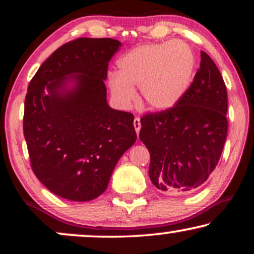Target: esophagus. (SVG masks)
<instances>
[{
  "instance_id": "obj_1",
  "label": "esophagus",
  "mask_w": 254,
  "mask_h": 254,
  "mask_svg": "<svg viewBox=\"0 0 254 254\" xmlns=\"http://www.w3.org/2000/svg\"><path fill=\"white\" fill-rule=\"evenodd\" d=\"M133 125H134L135 130H136V133L138 134V131H140V129H141V121H140V118H135Z\"/></svg>"
}]
</instances>
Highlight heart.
Here are the masks:
<instances>
[{
    "label": "heart",
    "instance_id": "b5f03b06",
    "mask_svg": "<svg viewBox=\"0 0 254 254\" xmlns=\"http://www.w3.org/2000/svg\"><path fill=\"white\" fill-rule=\"evenodd\" d=\"M119 74H111L110 89L118 102L130 105L140 86L149 109L169 110L185 95L195 70V57L184 41L145 44L127 52L118 61Z\"/></svg>",
    "mask_w": 254,
    "mask_h": 254
}]
</instances>
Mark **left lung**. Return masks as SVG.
<instances>
[{"label": "left lung", "mask_w": 254, "mask_h": 254, "mask_svg": "<svg viewBox=\"0 0 254 254\" xmlns=\"http://www.w3.org/2000/svg\"><path fill=\"white\" fill-rule=\"evenodd\" d=\"M228 95L206 52L182 99L141 118L140 140L150 152L149 177L162 192L182 195L202 185L220 161L228 134Z\"/></svg>", "instance_id": "1"}]
</instances>
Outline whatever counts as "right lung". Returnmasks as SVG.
Listing matches in <instances>:
<instances>
[{
    "label": "right lung",
    "mask_w": 254,
    "mask_h": 254,
    "mask_svg": "<svg viewBox=\"0 0 254 254\" xmlns=\"http://www.w3.org/2000/svg\"><path fill=\"white\" fill-rule=\"evenodd\" d=\"M120 46L111 38L65 43L27 88L23 130L31 168L64 199L89 201L103 194L119 158L136 141L133 114L111 109L106 100L104 81Z\"/></svg>",
    "instance_id": "obj_1"
}]
</instances>
